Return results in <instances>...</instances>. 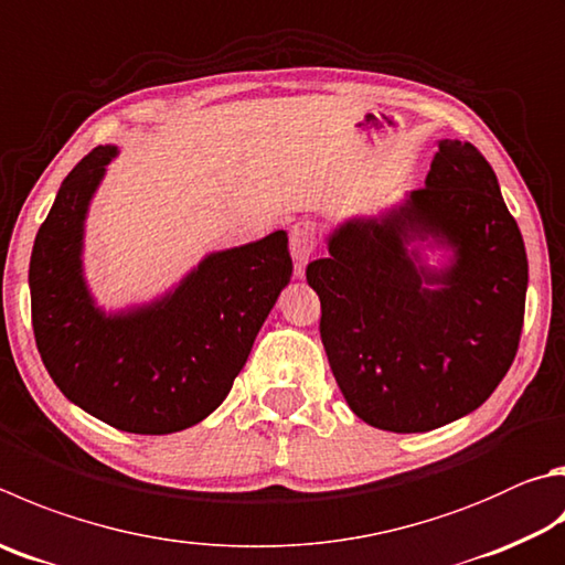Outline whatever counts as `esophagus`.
Instances as JSON below:
<instances>
[{
  "mask_svg": "<svg viewBox=\"0 0 565 565\" xmlns=\"http://www.w3.org/2000/svg\"><path fill=\"white\" fill-rule=\"evenodd\" d=\"M313 249H316V224L309 220L296 222L289 234V252L296 264V276H299V279L303 276V269L306 264H309Z\"/></svg>",
  "mask_w": 565,
  "mask_h": 565,
  "instance_id": "esophagus-1",
  "label": "esophagus"
}]
</instances>
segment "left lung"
I'll use <instances>...</instances> for the list:
<instances>
[{
  "label": "left lung",
  "instance_id": "left-lung-1",
  "mask_svg": "<svg viewBox=\"0 0 565 565\" xmlns=\"http://www.w3.org/2000/svg\"><path fill=\"white\" fill-rule=\"evenodd\" d=\"M306 269L348 407L387 433L469 415L514 363L529 262L484 156L437 140L425 188L355 214Z\"/></svg>",
  "mask_w": 565,
  "mask_h": 565
}]
</instances>
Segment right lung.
<instances>
[{
	"label": "right lung",
	"instance_id": "obj_1",
	"mask_svg": "<svg viewBox=\"0 0 565 565\" xmlns=\"http://www.w3.org/2000/svg\"><path fill=\"white\" fill-rule=\"evenodd\" d=\"M118 158L98 146L61 182L29 262L36 348L71 403L122 433L170 435L230 395L291 281L284 230L204 254L156 299L104 309L86 281L88 207Z\"/></svg>",
	"mask_w": 565,
	"mask_h": 565
}]
</instances>
